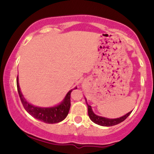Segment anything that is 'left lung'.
<instances>
[{"label": "left lung", "instance_id": "left-lung-1", "mask_svg": "<svg viewBox=\"0 0 154 154\" xmlns=\"http://www.w3.org/2000/svg\"><path fill=\"white\" fill-rule=\"evenodd\" d=\"M86 103L88 106V116H89L90 119H91V121H93V122L97 124V125H99L100 126H104V127H111L114 126V125H118V124L122 122L124 120H125L127 118L130 116V114H131L132 111L128 112V114H126L125 115L119 118H116V119H109V118L103 117V116H98L96 114H94V112L93 111L91 106L90 105H88L87 103V100H86Z\"/></svg>", "mask_w": 154, "mask_h": 154}]
</instances>
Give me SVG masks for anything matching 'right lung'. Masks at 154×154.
Returning a JSON list of instances; mask_svg holds the SVG:
<instances>
[{
    "mask_svg": "<svg viewBox=\"0 0 154 154\" xmlns=\"http://www.w3.org/2000/svg\"><path fill=\"white\" fill-rule=\"evenodd\" d=\"M17 85L19 98H20L23 106L25 109V110L35 119L48 124L60 122L66 117V116L68 115L69 111L70 106H71V103H70L71 93L74 89L75 88L77 89V88H75L74 89L69 91L63 100L58 105L51 107H39L29 103L24 98V95L21 92L20 87H19L18 76H17Z\"/></svg>",
    "mask_w": 154,
    "mask_h": 154,
    "instance_id": "right-lung-1",
    "label": "right lung"
}]
</instances>
